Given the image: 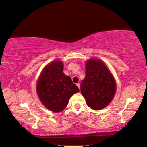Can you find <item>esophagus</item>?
Returning <instances> with one entry per match:
<instances>
[{
	"instance_id": "1",
	"label": "esophagus",
	"mask_w": 147,
	"mask_h": 147,
	"mask_svg": "<svg viewBox=\"0 0 147 147\" xmlns=\"http://www.w3.org/2000/svg\"><path fill=\"white\" fill-rule=\"evenodd\" d=\"M77 87H78L80 89V84H79V83H77Z\"/></svg>"
}]
</instances>
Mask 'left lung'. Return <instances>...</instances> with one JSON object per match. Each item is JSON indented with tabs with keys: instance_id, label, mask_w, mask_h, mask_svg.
Wrapping results in <instances>:
<instances>
[{
	"instance_id": "obj_1",
	"label": "left lung",
	"mask_w": 147,
	"mask_h": 147,
	"mask_svg": "<svg viewBox=\"0 0 147 147\" xmlns=\"http://www.w3.org/2000/svg\"><path fill=\"white\" fill-rule=\"evenodd\" d=\"M80 88L87 105L97 111L104 109L112 101L116 91V83L102 61L91 59L86 63V77Z\"/></svg>"
}]
</instances>
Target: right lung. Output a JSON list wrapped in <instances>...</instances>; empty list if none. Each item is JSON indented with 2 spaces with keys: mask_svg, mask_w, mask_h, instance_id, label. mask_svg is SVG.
I'll use <instances>...</instances> for the list:
<instances>
[{
  "mask_svg": "<svg viewBox=\"0 0 147 147\" xmlns=\"http://www.w3.org/2000/svg\"><path fill=\"white\" fill-rule=\"evenodd\" d=\"M63 70V62L54 61L45 67L37 82L36 92L40 100L47 109L55 113L63 111L70 97L79 91Z\"/></svg>",
  "mask_w": 147,
  "mask_h": 147,
  "instance_id": "add662e5",
  "label": "right lung"
}]
</instances>
